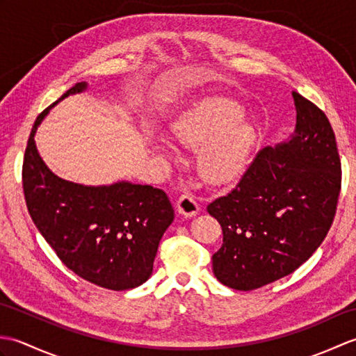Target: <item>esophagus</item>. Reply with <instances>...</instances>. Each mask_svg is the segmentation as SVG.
Instances as JSON below:
<instances>
[{
	"label": "esophagus",
	"mask_w": 356,
	"mask_h": 356,
	"mask_svg": "<svg viewBox=\"0 0 356 356\" xmlns=\"http://www.w3.org/2000/svg\"><path fill=\"white\" fill-rule=\"evenodd\" d=\"M199 203L193 194H182L177 200V213L184 217H194L199 213Z\"/></svg>",
	"instance_id": "1"
}]
</instances>
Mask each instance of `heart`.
<instances>
[{"instance_id": "obj_1", "label": "heart", "mask_w": 356, "mask_h": 356, "mask_svg": "<svg viewBox=\"0 0 356 356\" xmlns=\"http://www.w3.org/2000/svg\"><path fill=\"white\" fill-rule=\"evenodd\" d=\"M171 139L197 151V170L209 184L229 182L245 168L257 145L255 128L243 118L241 105L225 97H214L179 119L171 128ZM147 142L156 153L174 159L176 153L153 134Z\"/></svg>"}]
</instances>
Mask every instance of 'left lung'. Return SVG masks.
Masks as SVG:
<instances>
[{"label": "left lung", "mask_w": 356, "mask_h": 356, "mask_svg": "<svg viewBox=\"0 0 356 356\" xmlns=\"http://www.w3.org/2000/svg\"><path fill=\"white\" fill-rule=\"evenodd\" d=\"M292 97L291 138L259 151L236 188L207 208L223 231L214 275L232 289L252 291L292 274L334 222L341 188L334 130L315 104L297 92Z\"/></svg>", "instance_id": "1"}]
</instances>
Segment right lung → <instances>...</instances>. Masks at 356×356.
<instances>
[{
  "mask_svg": "<svg viewBox=\"0 0 356 356\" xmlns=\"http://www.w3.org/2000/svg\"><path fill=\"white\" fill-rule=\"evenodd\" d=\"M86 90L87 82H79L35 120L22 188L35 226L67 268L105 289L127 291L153 274L159 241L174 220V209L159 188L125 180L101 186L74 184L44 163L35 143L38 127L59 101Z\"/></svg>",
  "mask_w": 356,
  "mask_h": 356,
  "instance_id": "1",
  "label": "right lung"
}]
</instances>
